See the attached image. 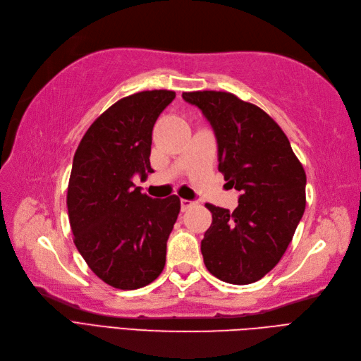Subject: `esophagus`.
Here are the masks:
<instances>
[{
    "mask_svg": "<svg viewBox=\"0 0 361 361\" xmlns=\"http://www.w3.org/2000/svg\"><path fill=\"white\" fill-rule=\"evenodd\" d=\"M196 205V201H189V200H181V212H188L189 208Z\"/></svg>",
    "mask_w": 361,
    "mask_h": 361,
    "instance_id": "esophagus-1",
    "label": "esophagus"
}]
</instances>
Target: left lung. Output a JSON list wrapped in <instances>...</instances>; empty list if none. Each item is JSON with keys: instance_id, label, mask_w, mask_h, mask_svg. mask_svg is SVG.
Here are the masks:
<instances>
[{"instance_id": "1", "label": "left lung", "mask_w": 361, "mask_h": 361, "mask_svg": "<svg viewBox=\"0 0 361 361\" xmlns=\"http://www.w3.org/2000/svg\"><path fill=\"white\" fill-rule=\"evenodd\" d=\"M210 121L219 171L241 195L234 212L205 204L213 222L201 241L207 270L247 285L281 261L306 208V172L279 124L228 91L183 92Z\"/></svg>"}]
</instances>
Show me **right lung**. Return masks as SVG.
Masks as SVG:
<instances>
[{"label": "right lung", "instance_id": "obj_1", "mask_svg": "<svg viewBox=\"0 0 361 361\" xmlns=\"http://www.w3.org/2000/svg\"><path fill=\"white\" fill-rule=\"evenodd\" d=\"M173 99V91L151 90L115 102L88 127L73 157L67 210L75 246L91 271L117 289L142 288L165 267L180 197L153 200L132 178L153 172V127Z\"/></svg>", "mask_w": 361, "mask_h": 361}]
</instances>
